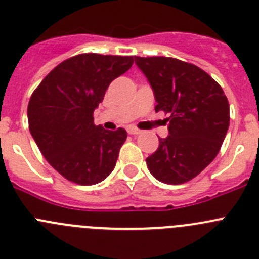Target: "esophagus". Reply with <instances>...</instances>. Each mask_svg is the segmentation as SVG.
<instances>
[{"mask_svg": "<svg viewBox=\"0 0 259 259\" xmlns=\"http://www.w3.org/2000/svg\"><path fill=\"white\" fill-rule=\"evenodd\" d=\"M127 133L132 135H138V134H141L142 130H139L138 127H135V126H129L127 127Z\"/></svg>", "mask_w": 259, "mask_h": 259, "instance_id": "1", "label": "esophagus"}]
</instances>
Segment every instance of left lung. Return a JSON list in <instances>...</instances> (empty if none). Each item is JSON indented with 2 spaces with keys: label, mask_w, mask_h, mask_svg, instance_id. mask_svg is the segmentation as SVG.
Here are the masks:
<instances>
[{
  "label": "left lung",
  "mask_w": 259,
  "mask_h": 259,
  "mask_svg": "<svg viewBox=\"0 0 259 259\" xmlns=\"http://www.w3.org/2000/svg\"><path fill=\"white\" fill-rule=\"evenodd\" d=\"M135 64L154 92L156 112L168 117V137L146 159L161 183L184 184L214 159L230 122L229 101L211 75L174 57H139Z\"/></svg>",
  "instance_id": "8db88e82"
}]
</instances>
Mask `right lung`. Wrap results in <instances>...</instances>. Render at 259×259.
Returning <instances> with one entry per match:
<instances>
[{
    "instance_id": "add662e5",
    "label": "right lung",
    "mask_w": 259,
    "mask_h": 259,
    "mask_svg": "<svg viewBox=\"0 0 259 259\" xmlns=\"http://www.w3.org/2000/svg\"><path fill=\"white\" fill-rule=\"evenodd\" d=\"M133 62V56L76 55L57 65L31 94V137L48 163L69 181L94 185L112 172L126 130L97 126L93 112L111 81Z\"/></svg>"
}]
</instances>
